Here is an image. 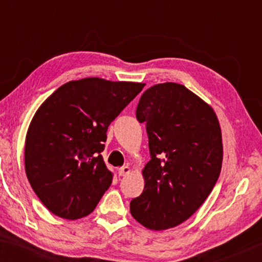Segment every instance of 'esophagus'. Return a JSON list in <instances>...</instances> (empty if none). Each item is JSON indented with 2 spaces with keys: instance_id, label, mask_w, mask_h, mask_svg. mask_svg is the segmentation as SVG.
<instances>
[{
  "instance_id": "1",
  "label": "esophagus",
  "mask_w": 262,
  "mask_h": 262,
  "mask_svg": "<svg viewBox=\"0 0 262 262\" xmlns=\"http://www.w3.org/2000/svg\"><path fill=\"white\" fill-rule=\"evenodd\" d=\"M130 171H132L130 166H129V165H125V166H123L118 170V173H119V176H125V175H128V173H130Z\"/></svg>"
}]
</instances>
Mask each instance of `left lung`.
Here are the masks:
<instances>
[{"mask_svg":"<svg viewBox=\"0 0 262 262\" xmlns=\"http://www.w3.org/2000/svg\"><path fill=\"white\" fill-rule=\"evenodd\" d=\"M137 118L146 124L151 160L130 213L148 229H170L187 221L217 182L223 161L218 117L187 87L165 82L143 93Z\"/></svg>","mask_w":262,"mask_h":262,"instance_id":"1","label":"left lung"}]
</instances>
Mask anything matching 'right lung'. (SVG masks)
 <instances>
[{
    "label": "right lung",
    "mask_w": 262,
    "mask_h": 262,
    "mask_svg": "<svg viewBox=\"0 0 262 262\" xmlns=\"http://www.w3.org/2000/svg\"><path fill=\"white\" fill-rule=\"evenodd\" d=\"M144 86L100 77L69 81L38 108L26 135L25 169L53 214L75 221L96 208L113 180L101 155L107 129Z\"/></svg>",
    "instance_id": "1"
}]
</instances>
